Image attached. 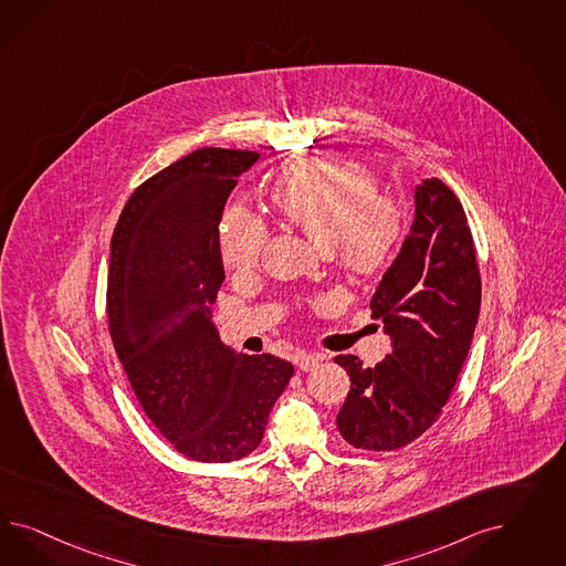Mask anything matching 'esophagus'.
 Segmentation results:
<instances>
[{"mask_svg": "<svg viewBox=\"0 0 566 566\" xmlns=\"http://www.w3.org/2000/svg\"><path fill=\"white\" fill-rule=\"evenodd\" d=\"M322 360H324L322 355H301V357L296 359V365H298L301 371H313Z\"/></svg>", "mask_w": 566, "mask_h": 566, "instance_id": "34e87169", "label": "esophagus"}]
</instances>
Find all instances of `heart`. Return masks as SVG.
I'll use <instances>...</instances> for the list:
<instances>
[{
  "mask_svg": "<svg viewBox=\"0 0 566 566\" xmlns=\"http://www.w3.org/2000/svg\"><path fill=\"white\" fill-rule=\"evenodd\" d=\"M270 201L353 274H376L395 258L407 230L400 206L377 195L376 178L357 164L315 159L275 180ZM265 226L242 207L223 213L220 255L226 268L247 272L258 263Z\"/></svg>",
  "mask_w": 566,
  "mask_h": 566,
  "instance_id": "obj_1",
  "label": "heart"
}]
</instances>
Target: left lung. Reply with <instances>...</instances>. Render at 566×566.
Returning <instances> with one entry per match:
<instances>
[{"instance_id": "obj_1", "label": "left lung", "mask_w": 566, "mask_h": 566, "mask_svg": "<svg viewBox=\"0 0 566 566\" xmlns=\"http://www.w3.org/2000/svg\"><path fill=\"white\" fill-rule=\"evenodd\" d=\"M409 232L371 298L392 353L376 367L340 355L350 392L336 417L348 444L396 450L438 419L480 319L475 244L461 201L438 178L417 185Z\"/></svg>"}]
</instances>
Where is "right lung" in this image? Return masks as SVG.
Returning a JSON list of instances; mask_svg holds the SVG:
<instances>
[{
    "mask_svg": "<svg viewBox=\"0 0 566 566\" xmlns=\"http://www.w3.org/2000/svg\"><path fill=\"white\" fill-rule=\"evenodd\" d=\"M259 154L197 149L143 182L112 237L107 317L140 407L174 448L201 463L251 454L294 367L222 343L220 222Z\"/></svg>",
    "mask_w": 566,
    "mask_h": 566,
    "instance_id": "add662e5",
    "label": "right lung"
}]
</instances>
